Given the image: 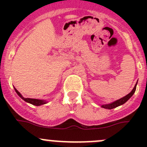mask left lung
Returning <instances> with one entry per match:
<instances>
[{"label":"left lung","mask_w":147,"mask_h":147,"mask_svg":"<svg viewBox=\"0 0 147 147\" xmlns=\"http://www.w3.org/2000/svg\"><path fill=\"white\" fill-rule=\"evenodd\" d=\"M138 82V81H137ZM137 82L136 83L135 86H134V87L133 88V90H131V92L129 93L127 95H126L125 97H122V98L119 99V100H116L115 102H112V103L110 104H107V105H102V107L105 108V109H114V108L115 107H117L120 106V105H122L123 104L125 103L128 100H129L130 97H131V96L134 94V93L136 91V87H137Z\"/></svg>","instance_id":"left-lung-1"}]
</instances>
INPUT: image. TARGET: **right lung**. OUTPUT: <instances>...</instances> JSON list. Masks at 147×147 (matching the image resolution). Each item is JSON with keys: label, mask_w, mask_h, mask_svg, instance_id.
Returning a JSON list of instances; mask_svg holds the SVG:
<instances>
[{"label": "right lung", "mask_w": 147, "mask_h": 147, "mask_svg": "<svg viewBox=\"0 0 147 147\" xmlns=\"http://www.w3.org/2000/svg\"><path fill=\"white\" fill-rule=\"evenodd\" d=\"M14 89H15V91H16V93L18 94L19 97H20V98L23 99V100H24V101H26V102H28V103H30V104H32V105H35V106H40V105H44V104L47 103V102L45 101V100H38V99H31V98H25V97H23V96H22V94H20V93L18 91L16 88H15V87H14Z\"/></svg>", "instance_id": "obj_1"}]
</instances>
